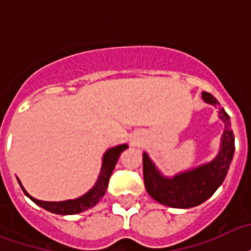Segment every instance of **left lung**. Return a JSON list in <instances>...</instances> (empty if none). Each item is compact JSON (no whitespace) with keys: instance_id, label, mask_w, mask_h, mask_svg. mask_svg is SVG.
<instances>
[{"instance_id":"1","label":"left lung","mask_w":251,"mask_h":251,"mask_svg":"<svg viewBox=\"0 0 251 251\" xmlns=\"http://www.w3.org/2000/svg\"><path fill=\"white\" fill-rule=\"evenodd\" d=\"M204 102L217 108L220 102L216 97L202 92ZM219 118L224 122L221 145L217 155L204 164L179 172L174 176H166L151 160L147 152H143V179L147 194L163 205L171 208H192L215 194L226 177L229 166L234 155V134L230 127V117L224 108H219Z\"/></svg>"}]
</instances>
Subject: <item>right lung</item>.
<instances>
[{
	"label": "right lung",
	"mask_w": 251,
	"mask_h": 251,
	"mask_svg": "<svg viewBox=\"0 0 251 251\" xmlns=\"http://www.w3.org/2000/svg\"><path fill=\"white\" fill-rule=\"evenodd\" d=\"M127 149V145H118V146L110 147L105 151V154L102 155V164H101L100 175L97 177V181L95 185L92 187L87 194H84L80 198L72 199V200H64V201H42L38 199L32 198L31 195L27 194V191L24 188V185L18 179V183L21 185V188L25 192V195L27 196L30 200L35 202L36 205L42 206L43 209L49 210L51 213L55 215H77L80 212L89 209L92 206H95L97 202L100 201L101 199L104 198L106 188H108L109 179L112 175L113 170L116 167V163L118 162V158L122 154V151Z\"/></svg>",
	"instance_id": "right-lung-1"
}]
</instances>
